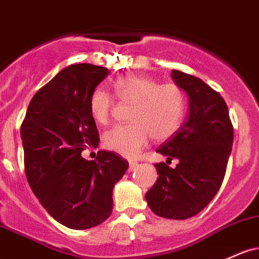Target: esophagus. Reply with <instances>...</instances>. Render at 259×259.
I'll list each match as a JSON object with an SVG mask.
<instances>
[{
  "label": "esophagus",
  "instance_id": "obj_1",
  "mask_svg": "<svg viewBox=\"0 0 259 259\" xmlns=\"http://www.w3.org/2000/svg\"><path fill=\"white\" fill-rule=\"evenodd\" d=\"M136 166H138V162H136V161H130L129 162V172L134 171V169L136 168Z\"/></svg>",
  "mask_w": 259,
  "mask_h": 259
}]
</instances>
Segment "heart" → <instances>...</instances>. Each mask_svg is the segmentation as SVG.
I'll return each mask as SVG.
<instances>
[{"label":"heart","mask_w":259,"mask_h":259,"mask_svg":"<svg viewBox=\"0 0 259 259\" xmlns=\"http://www.w3.org/2000/svg\"><path fill=\"white\" fill-rule=\"evenodd\" d=\"M113 91L121 103L132 104L129 124L116 125L104 134V146L124 157L140 153L151 136L155 141L172 138L180 129L186 114V95L176 83H158L141 75L120 76L113 82ZM114 98L103 88L91 93L88 108L97 124L109 123Z\"/></svg>","instance_id":"b5f03b06"}]
</instances>
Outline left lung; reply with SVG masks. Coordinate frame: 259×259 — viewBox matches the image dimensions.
Here are the masks:
<instances>
[{"label": "left lung", "mask_w": 259, "mask_h": 259, "mask_svg": "<svg viewBox=\"0 0 259 259\" xmlns=\"http://www.w3.org/2000/svg\"><path fill=\"white\" fill-rule=\"evenodd\" d=\"M176 83L188 95L186 121L156 151L175 168L155 163L158 178L145 194L150 209L166 219L184 220L197 215L223 184L234 143V126L226 102L209 84L193 75L172 70Z\"/></svg>", "instance_id": "left-lung-1"}]
</instances>
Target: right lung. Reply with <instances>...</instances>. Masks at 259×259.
<instances>
[{"label": "right lung", "mask_w": 259, "mask_h": 259, "mask_svg": "<svg viewBox=\"0 0 259 259\" xmlns=\"http://www.w3.org/2000/svg\"><path fill=\"white\" fill-rule=\"evenodd\" d=\"M108 73L91 64L61 70L34 95L21 126L30 188L51 217L73 230L97 226L110 217L114 184L129 167L113 151H98L95 161L81 157L98 145L88 101Z\"/></svg>", "instance_id": "right-lung-1"}]
</instances>
